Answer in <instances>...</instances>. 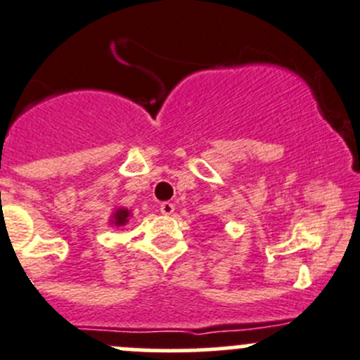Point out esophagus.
Returning <instances> with one entry per match:
<instances>
[{"instance_id": "esophagus-1", "label": "esophagus", "mask_w": 360, "mask_h": 360, "mask_svg": "<svg viewBox=\"0 0 360 360\" xmlns=\"http://www.w3.org/2000/svg\"><path fill=\"white\" fill-rule=\"evenodd\" d=\"M174 204L172 202H163L162 205H160V212H162V214H165V216H170V214H174Z\"/></svg>"}]
</instances>
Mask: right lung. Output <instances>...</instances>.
Segmentation results:
<instances>
[{
  "mask_svg": "<svg viewBox=\"0 0 360 360\" xmlns=\"http://www.w3.org/2000/svg\"><path fill=\"white\" fill-rule=\"evenodd\" d=\"M131 218V212L128 211L127 207H116L112 211L109 218V225H116V226H124L128 223V219Z\"/></svg>",
  "mask_w": 360,
  "mask_h": 360,
  "instance_id": "add662e5",
  "label": "right lung"
}]
</instances>
